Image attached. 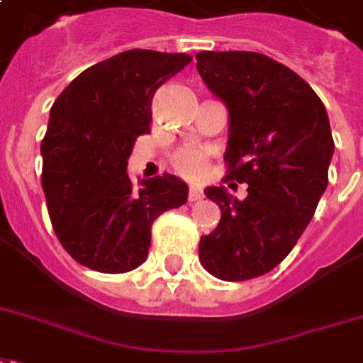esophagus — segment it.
Returning <instances> with one entry per match:
<instances>
[{
	"label": "esophagus",
	"mask_w": 363,
	"mask_h": 363,
	"mask_svg": "<svg viewBox=\"0 0 363 363\" xmlns=\"http://www.w3.org/2000/svg\"><path fill=\"white\" fill-rule=\"evenodd\" d=\"M203 197H204V193L201 191L199 187H191V189H189V201H191V203H195V201H201Z\"/></svg>",
	"instance_id": "obj_1"
}]
</instances>
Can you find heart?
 <instances>
[{
    "label": "heart",
    "instance_id": "obj_1",
    "mask_svg": "<svg viewBox=\"0 0 363 363\" xmlns=\"http://www.w3.org/2000/svg\"><path fill=\"white\" fill-rule=\"evenodd\" d=\"M174 164L185 178H199L204 170V155L197 149H185L176 155Z\"/></svg>",
    "mask_w": 363,
    "mask_h": 363
}]
</instances>
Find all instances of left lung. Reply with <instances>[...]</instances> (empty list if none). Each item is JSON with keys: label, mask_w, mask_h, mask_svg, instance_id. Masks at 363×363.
Wrapping results in <instances>:
<instances>
[{"label": "left lung", "mask_w": 363, "mask_h": 363, "mask_svg": "<svg viewBox=\"0 0 363 363\" xmlns=\"http://www.w3.org/2000/svg\"><path fill=\"white\" fill-rule=\"evenodd\" d=\"M197 70L228 108V178L249 184L239 201L220 185L222 211L201 237L199 260L223 281L268 274L293 250L327 187L335 143L321 99L281 62L252 51H201Z\"/></svg>", "instance_id": "1"}]
</instances>
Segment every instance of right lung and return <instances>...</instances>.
Listing matches in <instances>:
<instances>
[{
  "mask_svg": "<svg viewBox=\"0 0 363 363\" xmlns=\"http://www.w3.org/2000/svg\"><path fill=\"white\" fill-rule=\"evenodd\" d=\"M185 53L132 49L101 61L62 89L42 141V187L53 230L68 255L103 274L147 260L151 225L187 203L176 176H128L140 135L151 132L155 91L191 62Z\"/></svg>",
  "mask_w": 363,
  "mask_h": 363,
  "instance_id": "1",
  "label": "right lung"
}]
</instances>
